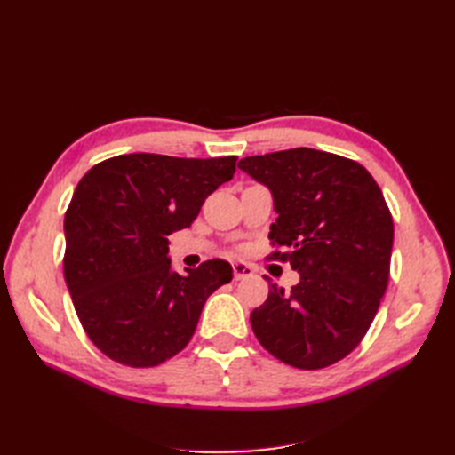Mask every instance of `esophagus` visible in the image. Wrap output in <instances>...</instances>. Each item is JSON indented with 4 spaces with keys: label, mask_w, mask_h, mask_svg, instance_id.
Returning <instances> with one entry per match:
<instances>
[{
    "label": "esophagus",
    "mask_w": 455,
    "mask_h": 455,
    "mask_svg": "<svg viewBox=\"0 0 455 455\" xmlns=\"http://www.w3.org/2000/svg\"><path fill=\"white\" fill-rule=\"evenodd\" d=\"M252 273H254V269L251 266L243 264V261H237V264H233V277H235V281L251 277Z\"/></svg>",
    "instance_id": "34e87169"
}]
</instances>
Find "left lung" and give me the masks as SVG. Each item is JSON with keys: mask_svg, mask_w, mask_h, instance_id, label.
<instances>
[{"mask_svg": "<svg viewBox=\"0 0 455 455\" xmlns=\"http://www.w3.org/2000/svg\"><path fill=\"white\" fill-rule=\"evenodd\" d=\"M239 169L273 196L269 239L288 252L271 258L299 273L291 292L271 284L251 313L258 341L301 370L341 361L368 332L389 283L395 229L379 186L356 161L311 148L244 157Z\"/></svg>", "mask_w": 455, "mask_h": 455, "instance_id": "1", "label": "left lung"}]
</instances>
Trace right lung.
<instances>
[{
    "label": "right lung",
    "mask_w": 455,
    "mask_h": 455,
    "mask_svg": "<svg viewBox=\"0 0 455 455\" xmlns=\"http://www.w3.org/2000/svg\"><path fill=\"white\" fill-rule=\"evenodd\" d=\"M235 163L129 154L79 180L64 216V279L81 326L112 361H169L194 336L206 298L231 281L224 259L172 271L169 235L191 226Z\"/></svg>",
    "instance_id": "1"
}]
</instances>
